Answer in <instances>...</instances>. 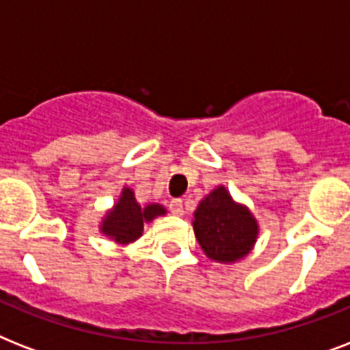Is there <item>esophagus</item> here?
I'll use <instances>...</instances> for the list:
<instances>
[{
  "label": "esophagus",
  "mask_w": 350,
  "mask_h": 350,
  "mask_svg": "<svg viewBox=\"0 0 350 350\" xmlns=\"http://www.w3.org/2000/svg\"><path fill=\"white\" fill-rule=\"evenodd\" d=\"M169 208L172 214H176V216H181V214H183V200H180V198L172 200L169 205Z\"/></svg>",
  "instance_id": "obj_1"
}]
</instances>
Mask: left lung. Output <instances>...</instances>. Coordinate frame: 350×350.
Here are the masks:
<instances>
[{
  "label": "left lung",
  "mask_w": 350,
  "mask_h": 350,
  "mask_svg": "<svg viewBox=\"0 0 350 350\" xmlns=\"http://www.w3.org/2000/svg\"><path fill=\"white\" fill-rule=\"evenodd\" d=\"M194 232L211 260L232 261L249 254L258 236V225L250 213L236 205L225 187H218L198 205Z\"/></svg>",
  "instance_id": "8db88e82"
}]
</instances>
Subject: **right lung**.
<instances>
[{"instance_id": "right-lung-1", "label": "right lung", "mask_w": 350, "mask_h": 350, "mask_svg": "<svg viewBox=\"0 0 350 350\" xmlns=\"http://www.w3.org/2000/svg\"><path fill=\"white\" fill-rule=\"evenodd\" d=\"M161 214H165V208L161 205L152 203V205L142 208L137 205L134 192L131 189H123L120 202L114 205L111 213L107 214L105 221L101 225V230L120 243H129V241H134L142 236L145 221H150Z\"/></svg>"}]
</instances>
